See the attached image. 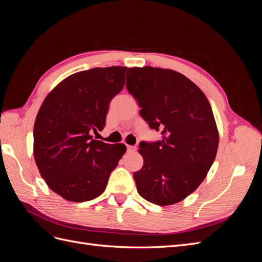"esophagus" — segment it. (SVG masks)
I'll list each match as a JSON object with an SVG mask.
<instances>
[{"mask_svg":"<svg viewBox=\"0 0 262 262\" xmlns=\"http://www.w3.org/2000/svg\"><path fill=\"white\" fill-rule=\"evenodd\" d=\"M126 149H128L129 152H131V150H136L137 147L133 146V145H126Z\"/></svg>","mask_w":262,"mask_h":262,"instance_id":"esophagus-1","label":"esophagus"}]
</instances>
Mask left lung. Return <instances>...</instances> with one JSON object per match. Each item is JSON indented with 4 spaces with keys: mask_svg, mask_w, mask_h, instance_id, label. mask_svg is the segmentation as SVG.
<instances>
[{
    "mask_svg": "<svg viewBox=\"0 0 262 262\" xmlns=\"http://www.w3.org/2000/svg\"><path fill=\"white\" fill-rule=\"evenodd\" d=\"M126 90L141 117L162 139L141 141L144 164L133 172L139 194L157 205L184 200L200 186L215 160L219 132L210 102L194 83L176 71L130 68Z\"/></svg>",
    "mask_w": 262,
    "mask_h": 262,
    "instance_id": "left-lung-1",
    "label": "left lung"
}]
</instances>
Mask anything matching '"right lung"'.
<instances>
[{
	"label": "right lung",
	"mask_w": 262,
	"mask_h": 262,
	"mask_svg": "<svg viewBox=\"0 0 262 262\" xmlns=\"http://www.w3.org/2000/svg\"><path fill=\"white\" fill-rule=\"evenodd\" d=\"M126 67L94 68L70 75L46 97L34 126V156L49 188L63 199L85 202L105 191L124 144L93 140L109 104L121 92Z\"/></svg>",
	"instance_id": "1"
}]
</instances>
